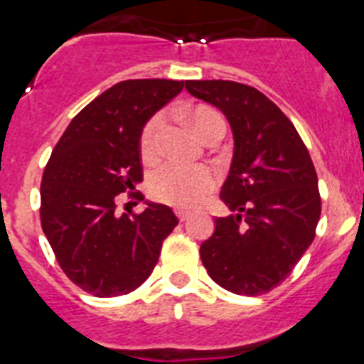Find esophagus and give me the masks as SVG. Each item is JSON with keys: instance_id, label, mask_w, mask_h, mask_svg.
<instances>
[{"instance_id": "34e87169", "label": "esophagus", "mask_w": 364, "mask_h": 364, "mask_svg": "<svg viewBox=\"0 0 364 364\" xmlns=\"http://www.w3.org/2000/svg\"><path fill=\"white\" fill-rule=\"evenodd\" d=\"M176 217H178L180 222H186L189 217H191V213H189V211H184V210H176Z\"/></svg>"}]
</instances>
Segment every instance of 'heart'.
Segmentation results:
<instances>
[{
  "mask_svg": "<svg viewBox=\"0 0 364 364\" xmlns=\"http://www.w3.org/2000/svg\"><path fill=\"white\" fill-rule=\"evenodd\" d=\"M189 122L204 140L224 136L226 120L211 105H197L189 112ZM166 112H156L144 125L140 134V156L146 164H154L164 153V134H166ZM217 184V175L208 166H176L167 164L151 175L147 191L151 198L162 204L189 210L200 204Z\"/></svg>",
  "mask_w": 364,
  "mask_h": 364,
  "instance_id": "obj_1",
  "label": "heart"
}]
</instances>
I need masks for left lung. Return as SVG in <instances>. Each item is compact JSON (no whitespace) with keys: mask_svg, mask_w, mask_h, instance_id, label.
Returning a JSON list of instances; mask_svg holds the SVG:
<instances>
[{"mask_svg":"<svg viewBox=\"0 0 364 364\" xmlns=\"http://www.w3.org/2000/svg\"><path fill=\"white\" fill-rule=\"evenodd\" d=\"M186 89L220 109L235 138L220 191L235 215L215 218V233L200 246L202 264L224 290L268 294L315 239L321 195L310 153L290 118L255 87L191 80Z\"/></svg>","mask_w":364,"mask_h":364,"instance_id":"obj_1","label":"left lung"}]
</instances>
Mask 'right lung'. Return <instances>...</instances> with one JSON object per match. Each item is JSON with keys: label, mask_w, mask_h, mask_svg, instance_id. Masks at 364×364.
Masks as SVG:
<instances>
[{"label": "right lung", "mask_w": 364, "mask_h": 364, "mask_svg": "<svg viewBox=\"0 0 364 364\" xmlns=\"http://www.w3.org/2000/svg\"><path fill=\"white\" fill-rule=\"evenodd\" d=\"M184 82L125 80L73 118L43 169L40 218L58 264L83 291L118 297L146 282L162 242L178 218L171 208L147 204L142 213H117L120 193L142 182L140 134L154 111Z\"/></svg>", "instance_id": "right-lung-1"}]
</instances>
